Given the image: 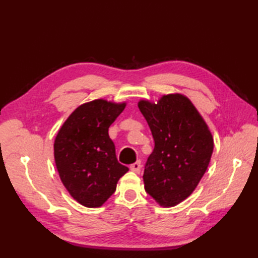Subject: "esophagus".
I'll return each mask as SVG.
<instances>
[{"mask_svg": "<svg viewBox=\"0 0 258 258\" xmlns=\"http://www.w3.org/2000/svg\"><path fill=\"white\" fill-rule=\"evenodd\" d=\"M130 168H131V171H133V172H135V173H140L141 172V168H142V164H141V161H136L135 163H133L132 165L130 166Z\"/></svg>", "mask_w": 258, "mask_h": 258, "instance_id": "1", "label": "esophagus"}]
</instances>
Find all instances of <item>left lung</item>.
Here are the masks:
<instances>
[{
  "label": "left lung",
  "instance_id": "obj_1",
  "mask_svg": "<svg viewBox=\"0 0 258 258\" xmlns=\"http://www.w3.org/2000/svg\"><path fill=\"white\" fill-rule=\"evenodd\" d=\"M154 139L144 169V187L158 204L171 207L193 193L210 164L214 141L187 97L175 93L157 103L139 102Z\"/></svg>",
  "mask_w": 258,
  "mask_h": 258
}]
</instances>
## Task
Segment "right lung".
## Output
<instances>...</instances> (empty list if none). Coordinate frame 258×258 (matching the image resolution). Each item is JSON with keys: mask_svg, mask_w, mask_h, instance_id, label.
Segmentation results:
<instances>
[{"mask_svg": "<svg viewBox=\"0 0 258 258\" xmlns=\"http://www.w3.org/2000/svg\"><path fill=\"white\" fill-rule=\"evenodd\" d=\"M126 103L94 100L82 104L65 120L54 141L56 168L70 195L86 207H100L128 171L119 164L108 127Z\"/></svg>", "mask_w": 258, "mask_h": 258, "instance_id": "right-lung-1", "label": "right lung"}]
</instances>
